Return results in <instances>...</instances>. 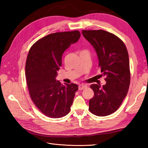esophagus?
Segmentation results:
<instances>
[{"label":"esophagus","instance_id":"obj_1","mask_svg":"<svg viewBox=\"0 0 148 148\" xmlns=\"http://www.w3.org/2000/svg\"><path fill=\"white\" fill-rule=\"evenodd\" d=\"M86 88V86L84 85V84H80V85H79L78 88H79V90H83V89Z\"/></svg>","mask_w":148,"mask_h":148}]
</instances>
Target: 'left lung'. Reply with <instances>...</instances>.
Instances as JSON below:
<instances>
[{"label":"left lung","instance_id":"obj_1","mask_svg":"<svg viewBox=\"0 0 148 148\" xmlns=\"http://www.w3.org/2000/svg\"><path fill=\"white\" fill-rule=\"evenodd\" d=\"M82 34L95 48L99 67L106 81L102 87L97 84L90 86L94 96L89 101V110L96 116H108L119 108L129 88L130 71L126 46L114 34L103 30H83Z\"/></svg>","mask_w":148,"mask_h":148}]
</instances>
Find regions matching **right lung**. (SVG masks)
<instances>
[{
    "label": "right lung",
    "instance_id": "obj_1",
    "mask_svg": "<svg viewBox=\"0 0 148 148\" xmlns=\"http://www.w3.org/2000/svg\"><path fill=\"white\" fill-rule=\"evenodd\" d=\"M78 30L50 34L31 47L25 65L27 87L34 104L45 116L62 118L71 111L76 84L63 85L55 77L62 66V55L80 37Z\"/></svg>",
    "mask_w": 148,
    "mask_h": 148
}]
</instances>
